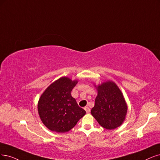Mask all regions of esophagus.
Listing matches in <instances>:
<instances>
[{
  "label": "esophagus",
  "mask_w": 160,
  "mask_h": 160,
  "mask_svg": "<svg viewBox=\"0 0 160 160\" xmlns=\"http://www.w3.org/2000/svg\"><path fill=\"white\" fill-rule=\"evenodd\" d=\"M84 109V110L86 111L87 113H89L90 112V109L89 108H88V107H85Z\"/></svg>",
  "instance_id": "34e87169"
}]
</instances>
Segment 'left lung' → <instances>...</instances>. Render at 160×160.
<instances>
[{
  "label": "left lung",
  "instance_id": "left-lung-1",
  "mask_svg": "<svg viewBox=\"0 0 160 160\" xmlns=\"http://www.w3.org/2000/svg\"><path fill=\"white\" fill-rule=\"evenodd\" d=\"M98 91L92 116L102 127L113 130L121 126L127 113V104L119 88L113 81L94 84Z\"/></svg>",
  "mask_w": 160,
  "mask_h": 160
}]
</instances>
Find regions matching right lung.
<instances>
[{"instance_id":"obj_1","label":"right lung","mask_w":160,"mask_h":160,"mask_svg":"<svg viewBox=\"0 0 160 160\" xmlns=\"http://www.w3.org/2000/svg\"><path fill=\"white\" fill-rule=\"evenodd\" d=\"M78 83L63 76L53 82L41 94L38 103L41 121L52 132L64 133L72 129L86 114L76 99L71 96V91Z\"/></svg>"}]
</instances>
